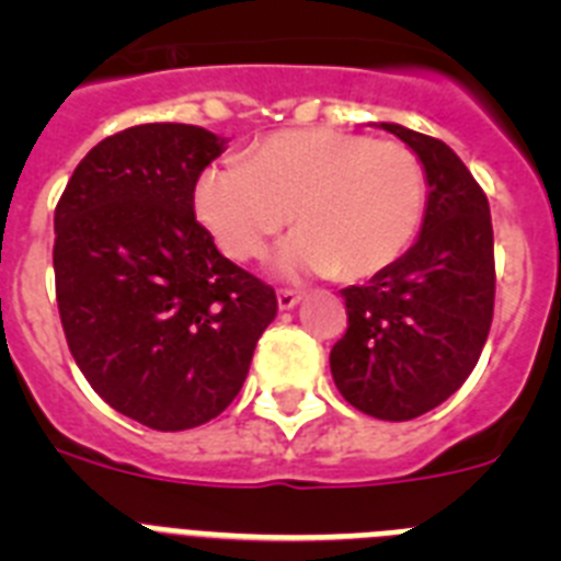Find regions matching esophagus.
<instances>
[{
	"mask_svg": "<svg viewBox=\"0 0 561 561\" xmlns=\"http://www.w3.org/2000/svg\"><path fill=\"white\" fill-rule=\"evenodd\" d=\"M300 300H304V291H297V289H280V291H277V306H280L284 311L295 309Z\"/></svg>",
	"mask_w": 561,
	"mask_h": 561,
	"instance_id": "esophagus-1",
	"label": "esophagus"
}]
</instances>
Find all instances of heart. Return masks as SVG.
<instances>
[{"label":"heart","mask_w":561,"mask_h":561,"mask_svg":"<svg viewBox=\"0 0 561 561\" xmlns=\"http://www.w3.org/2000/svg\"><path fill=\"white\" fill-rule=\"evenodd\" d=\"M193 210L236 261L261 255L295 213L300 230L277 250V270L362 280L393 266L415 241L427 171L399 140L286 128L252 146L247 160L207 165L193 185Z\"/></svg>","instance_id":"1"}]
</instances>
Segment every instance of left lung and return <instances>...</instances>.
Masks as SVG:
<instances>
[{
    "mask_svg": "<svg viewBox=\"0 0 561 561\" xmlns=\"http://www.w3.org/2000/svg\"><path fill=\"white\" fill-rule=\"evenodd\" d=\"M427 171L419 241L370 284L342 289L348 331L331 376L348 404L381 421L438 408L472 374L492 329L494 232L489 199L447 142L381 123Z\"/></svg>",
    "mask_w": 561,
    "mask_h": 561,
    "instance_id": "1",
    "label": "left lung"
}]
</instances>
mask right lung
Returning <instances> with one entry per match:
<instances>
[{
	"mask_svg": "<svg viewBox=\"0 0 561 561\" xmlns=\"http://www.w3.org/2000/svg\"><path fill=\"white\" fill-rule=\"evenodd\" d=\"M221 151L199 126H131L78 162L56 205L69 351L108 408L160 433L227 410L277 314L275 289L221 255L193 213Z\"/></svg>",
	"mask_w": 561,
	"mask_h": 561,
	"instance_id": "add662e5",
	"label": "right lung"
}]
</instances>
